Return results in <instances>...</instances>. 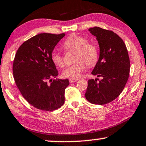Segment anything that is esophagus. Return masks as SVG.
I'll return each mask as SVG.
<instances>
[{
    "mask_svg": "<svg viewBox=\"0 0 146 146\" xmlns=\"http://www.w3.org/2000/svg\"><path fill=\"white\" fill-rule=\"evenodd\" d=\"M77 81H78V79H69V83L76 82Z\"/></svg>",
    "mask_w": 146,
    "mask_h": 146,
    "instance_id": "34e87169",
    "label": "esophagus"
}]
</instances>
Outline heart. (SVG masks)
Returning a JSON list of instances; mask_svg holds the SVG:
<instances>
[{
    "label": "heart",
    "mask_w": 146,
    "mask_h": 146,
    "mask_svg": "<svg viewBox=\"0 0 146 146\" xmlns=\"http://www.w3.org/2000/svg\"><path fill=\"white\" fill-rule=\"evenodd\" d=\"M63 47L67 50H76L73 65L68 66L62 72L63 77L70 79H77L85 69V64L93 67L98 61L99 53L96 44L89 42L84 36L73 35L63 42ZM51 61L58 67H63L65 65L64 59L58 50H53L50 55Z\"/></svg>",
    "instance_id": "b5f03b06"
}]
</instances>
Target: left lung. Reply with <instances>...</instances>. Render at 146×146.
Here are the masks:
<instances>
[{
    "instance_id": "8db88e82",
    "label": "left lung",
    "mask_w": 146,
    "mask_h": 146,
    "mask_svg": "<svg viewBox=\"0 0 146 146\" xmlns=\"http://www.w3.org/2000/svg\"><path fill=\"white\" fill-rule=\"evenodd\" d=\"M100 46V58L92 74L102 79H89L85 96L91 104L104 105L115 100L129 78L130 62L123 40L110 30L95 27L89 29Z\"/></svg>"
}]
</instances>
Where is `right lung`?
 <instances>
[{
	"label": "right lung",
	"mask_w": 146,
	"mask_h": 146,
	"mask_svg": "<svg viewBox=\"0 0 146 146\" xmlns=\"http://www.w3.org/2000/svg\"><path fill=\"white\" fill-rule=\"evenodd\" d=\"M65 35H36L23 42L15 55L13 66L15 83L27 102L40 110H55L65 102L69 80H52L58 71L50 58L55 46Z\"/></svg>",
	"instance_id": "obj_1"
}]
</instances>
